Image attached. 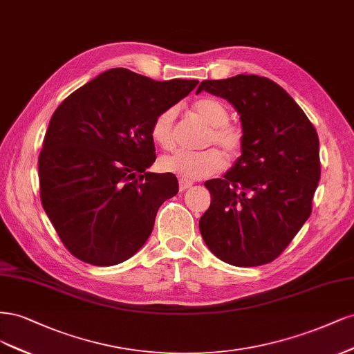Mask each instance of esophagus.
Listing matches in <instances>:
<instances>
[{
    "label": "esophagus",
    "mask_w": 354,
    "mask_h": 354,
    "mask_svg": "<svg viewBox=\"0 0 354 354\" xmlns=\"http://www.w3.org/2000/svg\"><path fill=\"white\" fill-rule=\"evenodd\" d=\"M191 187H192V182H191V180L184 179V178L179 179V189H180V191H185V189H188V188H191Z\"/></svg>",
    "instance_id": "obj_1"
}]
</instances>
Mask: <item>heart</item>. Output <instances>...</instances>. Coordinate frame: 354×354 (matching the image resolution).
<instances>
[{"label": "heart", "instance_id": "heart-1", "mask_svg": "<svg viewBox=\"0 0 354 354\" xmlns=\"http://www.w3.org/2000/svg\"><path fill=\"white\" fill-rule=\"evenodd\" d=\"M192 110L197 118L210 127L204 144H218L231 158L241 154L244 132L236 124L227 122L230 111L222 101L216 98H200L194 102ZM175 109H166L158 113L151 123V138L165 150L175 147ZM160 166L166 172L194 180L219 174L226 166V158L218 148H206L201 151H176L165 156L160 160Z\"/></svg>", "mask_w": 354, "mask_h": 354}]
</instances>
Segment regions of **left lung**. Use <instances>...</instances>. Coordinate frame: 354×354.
<instances>
[{
  "label": "left lung",
  "instance_id": "obj_1",
  "mask_svg": "<svg viewBox=\"0 0 354 354\" xmlns=\"http://www.w3.org/2000/svg\"><path fill=\"white\" fill-rule=\"evenodd\" d=\"M201 91L230 101L244 132L234 167L204 184L212 203L198 223L201 236L226 263L266 265L312 213L321 178L316 129L287 91L265 76L203 81Z\"/></svg>",
  "mask_w": 354,
  "mask_h": 354
}]
</instances>
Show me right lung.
<instances>
[{"label":"right lung","mask_w":354,"mask_h":354,"mask_svg":"<svg viewBox=\"0 0 354 354\" xmlns=\"http://www.w3.org/2000/svg\"><path fill=\"white\" fill-rule=\"evenodd\" d=\"M198 81L158 82L116 67L57 107L38 157L42 207L79 260L113 266L150 236L158 207L178 192L174 174H151V123Z\"/></svg>","instance_id":"1"}]
</instances>
